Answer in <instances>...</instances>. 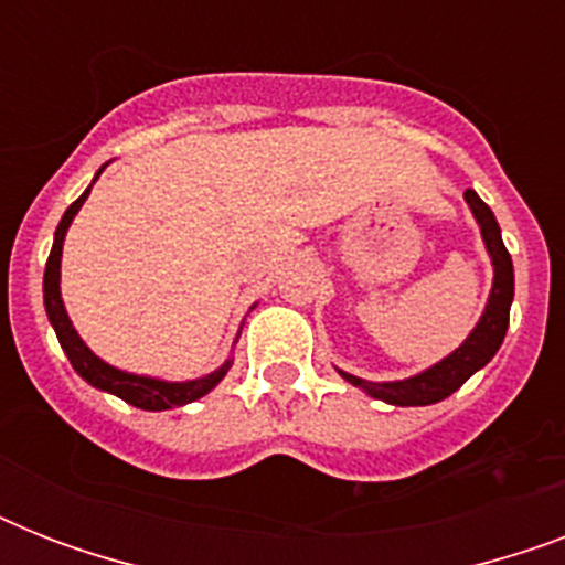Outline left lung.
Masks as SVG:
<instances>
[{
	"instance_id": "1",
	"label": "left lung",
	"mask_w": 565,
	"mask_h": 565,
	"mask_svg": "<svg viewBox=\"0 0 565 565\" xmlns=\"http://www.w3.org/2000/svg\"><path fill=\"white\" fill-rule=\"evenodd\" d=\"M466 202L472 204L475 220L481 222L483 243L490 248L492 266H495L490 305L483 310L481 322L469 334V340L455 354H448L446 361L437 363L434 370L422 372V375L407 377V381H393V384H372V381L340 372L349 384L361 386L381 402L402 404V407L443 402L455 390H460L481 366H487L492 361V354L499 352V345L504 343V334H508L510 326V301H513V260H510V252L501 243L499 222H495L490 207L481 202V195L475 190H466Z\"/></svg>"
}]
</instances>
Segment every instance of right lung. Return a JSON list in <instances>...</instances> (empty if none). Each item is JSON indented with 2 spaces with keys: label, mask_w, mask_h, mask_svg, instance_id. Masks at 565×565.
Here are the masks:
<instances>
[{
  "label": "right lung",
  "mask_w": 565,
  "mask_h": 565,
  "mask_svg": "<svg viewBox=\"0 0 565 565\" xmlns=\"http://www.w3.org/2000/svg\"><path fill=\"white\" fill-rule=\"evenodd\" d=\"M90 195V190H84L78 199H75L70 207H66L64 220L57 222L55 243H52V252H49L46 260V275H43V301H46L49 322L55 326L57 343L66 352L73 370L87 381V384L99 386V390H108V393L119 395L122 402L135 404V407H143V411H170V407H181V404H190L195 398H202L220 384L225 372L231 370V361L225 366L213 372L207 377H199V381H188V384H167V381H154V377H140L128 375V372H119L114 366H108L105 361H99L96 354L82 343V337L75 334L73 322L66 317L64 301H61V287H57V278H61V248H64V234L73 222L75 211L82 207L84 199Z\"/></svg>",
  "instance_id": "1"
}]
</instances>
